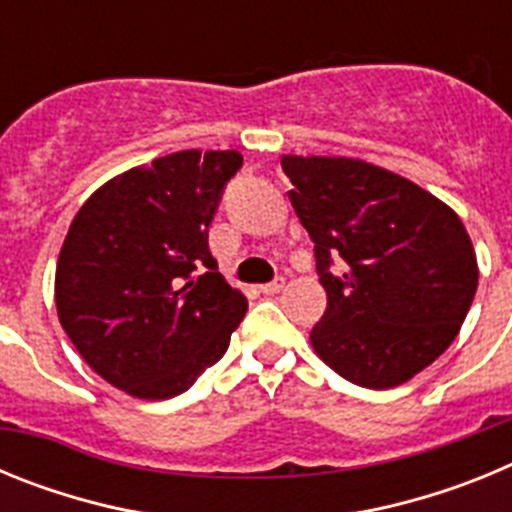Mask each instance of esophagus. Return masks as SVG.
<instances>
[{
    "mask_svg": "<svg viewBox=\"0 0 512 512\" xmlns=\"http://www.w3.org/2000/svg\"><path fill=\"white\" fill-rule=\"evenodd\" d=\"M259 289L264 292V295H279V292L284 289V277L274 279V282H269V284H261Z\"/></svg>",
    "mask_w": 512,
    "mask_h": 512,
    "instance_id": "1",
    "label": "esophagus"
}]
</instances>
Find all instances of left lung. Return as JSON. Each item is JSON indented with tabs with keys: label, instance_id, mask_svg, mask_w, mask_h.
Returning <instances> with one entry per match:
<instances>
[{
	"label": "left lung",
	"instance_id": "obj_1",
	"mask_svg": "<svg viewBox=\"0 0 512 512\" xmlns=\"http://www.w3.org/2000/svg\"><path fill=\"white\" fill-rule=\"evenodd\" d=\"M282 169L328 295L310 333L315 354L369 390L413 379L451 346L477 292V256L459 215L359 158L282 156Z\"/></svg>",
	"mask_w": 512,
	"mask_h": 512
}]
</instances>
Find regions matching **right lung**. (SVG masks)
Returning a JSON list of instances; mask_svg holds the SVG:
<instances>
[{
  "label": "right lung",
  "instance_id": "1",
  "mask_svg": "<svg viewBox=\"0 0 512 512\" xmlns=\"http://www.w3.org/2000/svg\"><path fill=\"white\" fill-rule=\"evenodd\" d=\"M238 151H179L99 187L76 212L56 266L66 336L102 379L169 400L228 351L248 310L217 271L207 230Z\"/></svg>",
  "mask_w": 512,
  "mask_h": 512
}]
</instances>
